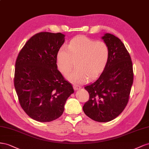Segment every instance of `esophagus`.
Returning a JSON list of instances; mask_svg holds the SVG:
<instances>
[{"label":"esophagus","mask_w":149,"mask_h":149,"mask_svg":"<svg viewBox=\"0 0 149 149\" xmlns=\"http://www.w3.org/2000/svg\"><path fill=\"white\" fill-rule=\"evenodd\" d=\"M73 88L75 91H76V90H78V89H79L80 88V87L78 86H76V85H74Z\"/></svg>","instance_id":"esophagus-1"}]
</instances>
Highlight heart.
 <instances>
[{
  "label": "heart",
  "instance_id": "b5f03b06",
  "mask_svg": "<svg viewBox=\"0 0 149 149\" xmlns=\"http://www.w3.org/2000/svg\"><path fill=\"white\" fill-rule=\"evenodd\" d=\"M110 56L107 44L86 36L73 38L67 45L62 46L57 54V65L63 75L72 69L76 61V69L67 78L75 84H82L87 79L98 77L107 66Z\"/></svg>",
  "mask_w": 149,
  "mask_h": 149
}]
</instances>
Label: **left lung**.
Returning a JSON list of instances; mask_svg holds the SVG:
<instances>
[{
  "label": "left lung",
  "mask_w": 149,
  "mask_h": 149,
  "mask_svg": "<svg viewBox=\"0 0 149 149\" xmlns=\"http://www.w3.org/2000/svg\"><path fill=\"white\" fill-rule=\"evenodd\" d=\"M102 39L109 48V62L99 77L85 87L89 99L83 110L91 119L106 122L119 116L128 104L134 72L130 56L121 40L110 33H105Z\"/></svg>",
  "instance_id": "left-lung-1"
}]
</instances>
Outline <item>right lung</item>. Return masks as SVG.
Segmentation results:
<instances>
[{
	"label": "right lung",
	"instance_id": "obj_1",
	"mask_svg": "<svg viewBox=\"0 0 149 149\" xmlns=\"http://www.w3.org/2000/svg\"><path fill=\"white\" fill-rule=\"evenodd\" d=\"M61 33L33 36L15 61L14 87L21 107L33 120L48 122L60 117L74 89L57 70V54L64 42Z\"/></svg>",
	"mask_w": 149,
	"mask_h": 149
}]
</instances>
